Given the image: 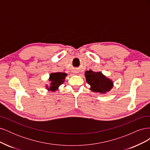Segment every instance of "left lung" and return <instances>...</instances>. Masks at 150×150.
I'll return each instance as SVG.
<instances>
[{"mask_svg": "<svg viewBox=\"0 0 150 150\" xmlns=\"http://www.w3.org/2000/svg\"><path fill=\"white\" fill-rule=\"evenodd\" d=\"M86 81L91 86L93 92L101 94L106 93L113 87V82L103 75L101 72H94L91 70L85 72Z\"/></svg>", "mask_w": 150, "mask_h": 150, "instance_id": "1", "label": "left lung"}]
</instances>
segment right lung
<instances>
[{
	"mask_svg": "<svg viewBox=\"0 0 150 150\" xmlns=\"http://www.w3.org/2000/svg\"><path fill=\"white\" fill-rule=\"evenodd\" d=\"M67 76V74L64 72H53L49 76L50 81V86L48 88V86H46V88L49 91H56L58 89V88L59 86L62 83H64L65 78Z\"/></svg>",
	"mask_w": 150,
	"mask_h": 150,
	"instance_id": "add662e5",
	"label": "right lung"
}]
</instances>
